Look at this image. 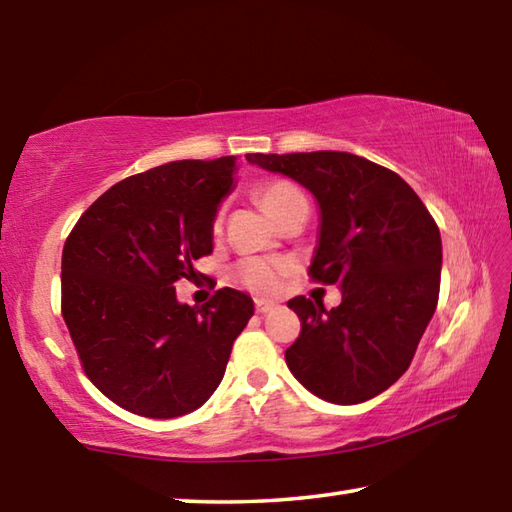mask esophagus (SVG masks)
<instances>
[{
	"label": "esophagus",
	"mask_w": 512,
	"mask_h": 512,
	"mask_svg": "<svg viewBox=\"0 0 512 512\" xmlns=\"http://www.w3.org/2000/svg\"><path fill=\"white\" fill-rule=\"evenodd\" d=\"M271 309H275V302H271V300H264V298H257L255 300V311L257 314H268V311Z\"/></svg>",
	"instance_id": "obj_1"
}]
</instances>
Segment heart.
<instances>
[{
	"label": "heart",
	"mask_w": 512,
	"mask_h": 512,
	"mask_svg": "<svg viewBox=\"0 0 512 512\" xmlns=\"http://www.w3.org/2000/svg\"><path fill=\"white\" fill-rule=\"evenodd\" d=\"M296 196V189L287 183H268L257 189L259 205H262L273 219L280 214L282 207ZM216 228H219V221H216ZM289 271L291 264L282 257H246L232 268V277H235L241 287L259 293V296H275V293L284 287V280H287Z\"/></svg>",
	"instance_id": "heart-1"
}]
</instances>
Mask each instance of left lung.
Here are the masks:
<instances>
[{
  "instance_id": "left-lung-1",
  "label": "left lung",
  "mask_w": 512,
  "mask_h": 512,
  "mask_svg": "<svg viewBox=\"0 0 512 512\" xmlns=\"http://www.w3.org/2000/svg\"><path fill=\"white\" fill-rule=\"evenodd\" d=\"M314 194L320 225L309 273L341 287L325 309L289 300L300 336L287 366L302 386L332 404L384 393L411 366L438 305L443 244L436 221L395 171L345 151L248 153Z\"/></svg>"
}]
</instances>
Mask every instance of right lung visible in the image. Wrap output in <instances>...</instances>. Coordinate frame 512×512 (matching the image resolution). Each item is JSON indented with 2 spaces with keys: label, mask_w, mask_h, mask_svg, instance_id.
Returning <instances> with one entry per match:
<instances>
[{
  "label": "right lung",
  "mask_w": 512,
  "mask_h": 512,
  "mask_svg": "<svg viewBox=\"0 0 512 512\" xmlns=\"http://www.w3.org/2000/svg\"><path fill=\"white\" fill-rule=\"evenodd\" d=\"M237 158L176 160L101 194L63 248V318L85 375L121 409L167 420L203 406L221 384L253 298L219 289L203 307L173 284L212 253Z\"/></svg>",
  "instance_id": "1"
}]
</instances>
